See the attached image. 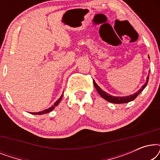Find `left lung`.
<instances>
[{"label": "left lung", "instance_id": "obj_1", "mask_svg": "<svg viewBox=\"0 0 160 160\" xmlns=\"http://www.w3.org/2000/svg\"><path fill=\"white\" fill-rule=\"evenodd\" d=\"M148 58H149V56H148ZM148 75H149V74H148ZM148 78H149V76H148L147 78H146V83L143 85V86H142L141 88L138 91L136 92L134 94H132V95H128V96H122V97H117V96H113V95H109L108 93H107L105 91L102 90V89L100 88V87L98 86L97 84H96V82L94 80H93V83H94V86H95L96 90L98 91V92L99 93V95L101 96L103 99H105L106 100H107V101H108L110 102H112V103L119 104V103H126V102H129L130 101H132L133 100H135V98H137V96L144 89H145V87H146V85H147V84H148Z\"/></svg>", "mask_w": 160, "mask_h": 160}]
</instances>
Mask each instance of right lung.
Masks as SVG:
<instances>
[{
	"instance_id": "add662e5",
	"label": "right lung",
	"mask_w": 160,
	"mask_h": 160,
	"mask_svg": "<svg viewBox=\"0 0 160 160\" xmlns=\"http://www.w3.org/2000/svg\"><path fill=\"white\" fill-rule=\"evenodd\" d=\"M62 95H63V93L62 94V95L60 96V98H59V99L57 100V101L54 102V105L53 106H52V107H50V108H47V109H45V110H43V111H40V112H30V113H31V114H36V115H41V114H44V113H49V112H51V111H52V110H54V108H55V107L57 106H58V104L60 103V101H61V100H62Z\"/></svg>"
}]
</instances>
